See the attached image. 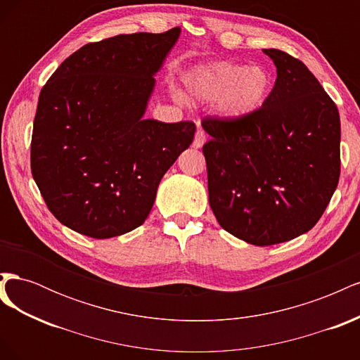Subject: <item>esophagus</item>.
<instances>
[{
  "instance_id": "1",
  "label": "esophagus",
  "mask_w": 360,
  "mask_h": 360,
  "mask_svg": "<svg viewBox=\"0 0 360 360\" xmlns=\"http://www.w3.org/2000/svg\"><path fill=\"white\" fill-rule=\"evenodd\" d=\"M205 132H204V130L201 129V127H198L197 129V132H195V138H193V147L195 148H201L202 146H204V143H205Z\"/></svg>"
}]
</instances>
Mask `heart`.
Masks as SVG:
<instances>
[{
	"instance_id": "heart-1",
	"label": "heart",
	"mask_w": 360,
	"mask_h": 360,
	"mask_svg": "<svg viewBox=\"0 0 360 360\" xmlns=\"http://www.w3.org/2000/svg\"><path fill=\"white\" fill-rule=\"evenodd\" d=\"M189 96L201 102H217V111L230 120L257 114L269 99L271 78L261 66L214 61L192 68L183 76ZM177 99L181 94L176 93Z\"/></svg>"
}]
</instances>
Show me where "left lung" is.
<instances>
[{"label":"left lung","mask_w":360,"mask_h":360,"mask_svg":"<svg viewBox=\"0 0 360 360\" xmlns=\"http://www.w3.org/2000/svg\"><path fill=\"white\" fill-rule=\"evenodd\" d=\"M276 66L266 105L245 120L205 117L209 202L225 231L255 246L288 242L319 222L341 171L340 112L304 64Z\"/></svg>","instance_id":"obj_1"}]
</instances>
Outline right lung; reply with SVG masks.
I'll list each match as a JSON object with an SVG mask.
<instances>
[{
	"instance_id": "1",
	"label": "right lung",
	"mask_w": 360,
	"mask_h": 360,
	"mask_svg": "<svg viewBox=\"0 0 360 360\" xmlns=\"http://www.w3.org/2000/svg\"><path fill=\"white\" fill-rule=\"evenodd\" d=\"M180 28L89 43L43 86L31 138V172L48 209L93 238L143 225L158 186L193 141L192 122L144 118L155 75Z\"/></svg>"
}]
</instances>
